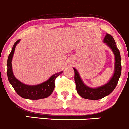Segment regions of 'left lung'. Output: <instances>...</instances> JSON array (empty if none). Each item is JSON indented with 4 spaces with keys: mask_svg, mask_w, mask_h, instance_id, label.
Returning a JSON list of instances; mask_svg holds the SVG:
<instances>
[{
    "mask_svg": "<svg viewBox=\"0 0 129 129\" xmlns=\"http://www.w3.org/2000/svg\"><path fill=\"white\" fill-rule=\"evenodd\" d=\"M103 42L112 50L115 55L114 73L107 83L97 88L89 87L84 83L78 71L73 68L74 70V80L76 82L77 91L81 97L85 99L98 100L109 95L115 89L121 76V55L113 37L107 33L104 37Z\"/></svg>",
    "mask_w": 129,
    "mask_h": 129,
    "instance_id": "1",
    "label": "left lung"
}]
</instances>
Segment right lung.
Listing matches in <instances>:
<instances>
[{
	"mask_svg": "<svg viewBox=\"0 0 129 129\" xmlns=\"http://www.w3.org/2000/svg\"><path fill=\"white\" fill-rule=\"evenodd\" d=\"M19 40L14 44L12 50L10 52L7 60V76L10 83L14 88L19 96L28 99L37 100L44 99L49 97L52 93L55 88V80L60 76L63 71H61L52 75L47 80L38 85H28L23 83L17 79L14 76L12 69V59L15 50L16 46L19 43Z\"/></svg>",
	"mask_w": 129,
	"mask_h": 129,
	"instance_id": "obj_1",
	"label": "right lung"
}]
</instances>
